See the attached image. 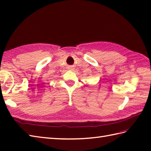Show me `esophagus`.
Listing matches in <instances>:
<instances>
[{
	"mask_svg": "<svg viewBox=\"0 0 151 151\" xmlns=\"http://www.w3.org/2000/svg\"><path fill=\"white\" fill-rule=\"evenodd\" d=\"M69 69H70V70L73 69V67H69Z\"/></svg>",
	"mask_w": 151,
	"mask_h": 151,
	"instance_id": "esophagus-1",
	"label": "esophagus"
}]
</instances>
